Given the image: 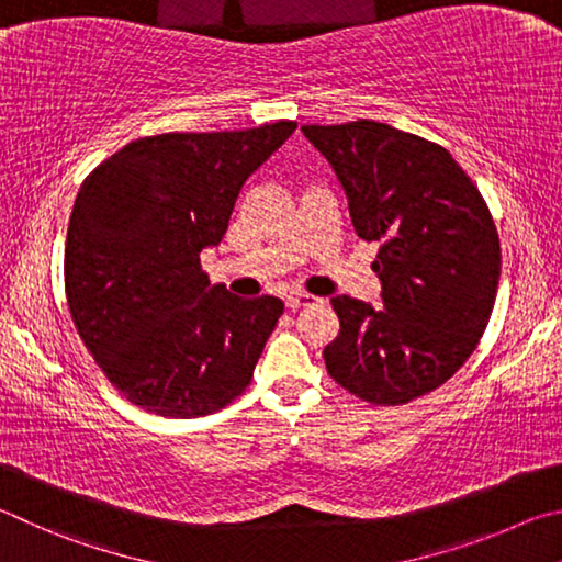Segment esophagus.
Segmentation results:
<instances>
[{"mask_svg":"<svg viewBox=\"0 0 562 562\" xmlns=\"http://www.w3.org/2000/svg\"><path fill=\"white\" fill-rule=\"evenodd\" d=\"M318 299L311 296V293H293V296L286 299V308L289 311H299L303 306H311V303H316Z\"/></svg>","mask_w":562,"mask_h":562,"instance_id":"esophagus-1","label":"esophagus"}]
</instances>
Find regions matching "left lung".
<instances>
[{
    "instance_id": "1",
    "label": "left lung",
    "mask_w": 562,
    "mask_h": 562,
    "mask_svg": "<svg viewBox=\"0 0 562 562\" xmlns=\"http://www.w3.org/2000/svg\"><path fill=\"white\" fill-rule=\"evenodd\" d=\"M346 187L385 311L330 299L340 321L328 375L380 407L445 385L476 350L494 311L501 244L486 200L445 147L387 123L301 125Z\"/></svg>"
}]
</instances>
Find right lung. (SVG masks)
Instances as JSON below:
<instances>
[{"label": "right lung", "instance_id": "add662e5", "mask_svg": "<svg viewBox=\"0 0 562 562\" xmlns=\"http://www.w3.org/2000/svg\"><path fill=\"white\" fill-rule=\"evenodd\" d=\"M293 131L279 121L137 137L83 180L64 251L68 313L135 407L204 417L251 385L283 303L210 286L200 254L222 241L246 177Z\"/></svg>", "mask_w": 562, "mask_h": 562}]
</instances>
